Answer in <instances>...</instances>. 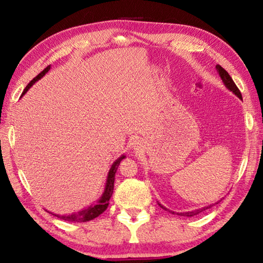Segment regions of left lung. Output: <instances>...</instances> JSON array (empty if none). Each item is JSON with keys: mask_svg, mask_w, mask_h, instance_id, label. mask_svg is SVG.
I'll return each instance as SVG.
<instances>
[{"mask_svg": "<svg viewBox=\"0 0 263 263\" xmlns=\"http://www.w3.org/2000/svg\"><path fill=\"white\" fill-rule=\"evenodd\" d=\"M216 69H217V73H218V75L220 77V79H221V81H223V83H224V85H225V87L227 90H230L233 95H235L238 99H241L242 100V95H241V92H240V90L237 89V86L235 85V83H234V81L232 80V78L230 77V74L227 73L225 69L221 67L220 65H216ZM159 203V206L162 208V209H164V211H167L168 213H172V214H177V215H180V216H185V217H192V216H195V215H198V214H200L201 212H203V211H206V209H208V208H212L214 205H216V203H218V201L217 202H215V203H212V205H208V206H206V207H202V208H199V209H196V211H191V212H185V213H174L173 211H170V209H167L166 207H164L163 205H161L160 202H157Z\"/></svg>", "mask_w": 263, "mask_h": 263, "instance_id": "1", "label": "left lung"}]
</instances>
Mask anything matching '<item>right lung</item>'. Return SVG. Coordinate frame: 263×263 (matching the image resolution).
Returning a JSON list of instances; mask_svg holds the SVG:
<instances>
[{"label":"right lung","instance_id":"1","mask_svg":"<svg viewBox=\"0 0 263 263\" xmlns=\"http://www.w3.org/2000/svg\"><path fill=\"white\" fill-rule=\"evenodd\" d=\"M49 69H50V66H47L42 73H39L37 77L34 78L31 81V82L26 86V89H25V91L22 92L21 97L25 96L26 93L29 91V89H30V87L34 83H36L37 81H39L40 79L44 78L45 74H47L49 72ZM125 157H126V155L122 154L112 163V165H111V167H110V170L108 172L106 185H104L102 195L96 202L91 203L90 206L81 209V211H79L77 213H73V214H69V215H60V214H52V213H50V214L55 215L56 217L61 218L63 220L73 221V223H82V221H89V220H92V219H95L96 217H98L99 215H101L108 208L109 200H110V198H111L112 192H114V183H115V176H116L117 168H118L120 162L124 160Z\"/></svg>","mask_w":263,"mask_h":263}]
</instances>
